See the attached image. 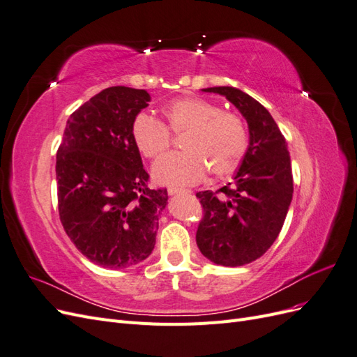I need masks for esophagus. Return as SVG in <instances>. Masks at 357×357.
I'll return each instance as SVG.
<instances>
[{"instance_id":"1","label":"esophagus","mask_w":357,"mask_h":357,"mask_svg":"<svg viewBox=\"0 0 357 357\" xmlns=\"http://www.w3.org/2000/svg\"><path fill=\"white\" fill-rule=\"evenodd\" d=\"M185 192H189V190L181 189V188H168L169 195H178V193H185Z\"/></svg>"}]
</instances>
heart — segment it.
I'll return each mask as SVG.
<instances>
[{
	"instance_id": "1",
	"label": "heart",
	"mask_w": 357,
	"mask_h": 357,
	"mask_svg": "<svg viewBox=\"0 0 357 357\" xmlns=\"http://www.w3.org/2000/svg\"><path fill=\"white\" fill-rule=\"evenodd\" d=\"M164 123L139 113L131 123V137L138 152L158 159L171 147V135L181 134V152L164 156L153 167L159 183L188 186L211 176L225 177L240 168L248 149V134L243 119L199 96H183L160 109Z\"/></svg>"
}]
</instances>
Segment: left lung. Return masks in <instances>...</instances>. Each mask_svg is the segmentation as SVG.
<instances>
[{"label": "left lung", "instance_id": "8db88e82", "mask_svg": "<svg viewBox=\"0 0 357 357\" xmlns=\"http://www.w3.org/2000/svg\"><path fill=\"white\" fill-rule=\"evenodd\" d=\"M204 91L225 95L241 112L250 146L234 183L197 193L202 207L197 244L211 262L241 266L265 255L283 228L294 195L287 143L273 116L250 95L231 86Z\"/></svg>", "mask_w": 357, "mask_h": 357}]
</instances>
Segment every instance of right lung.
Listing matches in <instances>:
<instances>
[{
    "mask_svg": "<svg viewBox=\"0 0 357 357\" xmlns=\"http://www.w3.org/2000/svg\"><path fill=\"white\" fill-rule=\"evenodd\" d=\"M144 89L112 86L67 121L56 153L58 210L70 240L91 262L126 268L152 253L167 189L149 186L131 137L149 105Z\"/></svg>",
    "mask_w": 357,
    "mask_h": 357,
    "instance_id": "add662e5",
    "label": "right lung"
}]
</instances>
